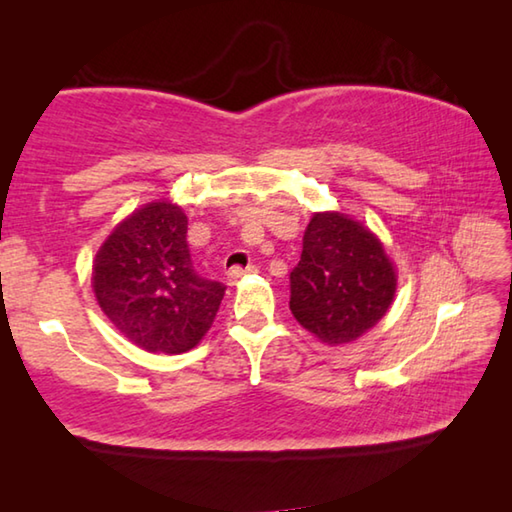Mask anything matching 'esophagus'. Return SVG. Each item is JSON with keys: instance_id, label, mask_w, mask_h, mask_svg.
<instances>
[{"instance_id": "obj_1", "label": "esophagus", "mask_w": 512, "mask_h": 512, "mask_svg": "<svg viewBox=\"0 0 512 512\" xmlns=\"http://www.w3.org/2000/svg\"><path fill=\"white\" fill-rule=\"evenodd\" d=\"M255 271H257V266H248V268L235 266V268H230V271H228V282L230 284H237L246 273H255Z\"/></svg>"}]
</instances>
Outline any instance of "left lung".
Segmentation results:
<instances>
[{"instance_id":"1","label":"left lung","mask_w":512,"mask_h":512,"mask_svg":"<svg viewBox=\"0 0 512 512\" xmlns=\"http://www.w3.org/2000/svg\"><path fill=\"white\" fill-rule=\"evenodd\" d=\"M289 309L327 345L357 341L393 305L395 266L377 235L341 212H316L291 275Z\"/></svg>"}]
</instances>
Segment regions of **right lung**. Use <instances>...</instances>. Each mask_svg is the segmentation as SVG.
Listing matches in <instances>:
<instances>
[{"label":"right lung","mask_w":512,"mask_h":512,"mask_svg":"<svg viewBox=\"0 0 512 512\" xmlns=\"http://www.w3.org/2000/svg\"><path fill=\"white\" fill-rule=\"evenodd\" d=\"M92 289L128 341L164 354L196 348L225 293L196 273L187 216L171 201L140 207L110 232L94 257Z\"/></svg>","instance_id":"add662e5"}]
</instances>
